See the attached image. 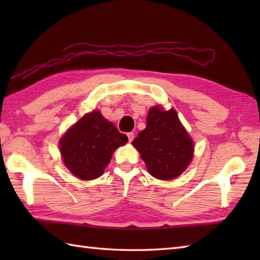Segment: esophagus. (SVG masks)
<instances>
[{
    "instance_id": "1",
    "label": "esophagus",
    "mask_w": 260,
    "mask_h": 260,
    "mask_svg": "<svg viewBox=\"0 0 260 260\" xmlns=\"http://www.w3.org/2000/svg\"><path fill=\"white\" fill-rule=\"evenodd\" d=\"M127 137H128V141L132 142L134 140V133H132V132L131 133H127Z\"/></svg>"
}]
</instances>
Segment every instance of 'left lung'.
Returning <instances> with one entry per match:
<instances>
[{
  "label": "left lung",
  "mask_w": 260,
  "mask_h": 260,
  "mask_svg": "<svg viewBox=\"0 0 260 260\" xmlns=\"http://www.w3.org/2000/svg\"><path fill=\"white\" fill-rule=\"evenodd\" d=\"M132 144L140 152L146 169L158 180H173L192 161L194 145L175 109L154 106L148 110L146 127Z\"/></svg>",
  "instance_id": "left-lung-1"
}]
</instances>
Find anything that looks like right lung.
Masks as SVG:
<instances>
[{
  "mask_svg": "<svg viewBox=\"0 0 260 260\" xmlns=\"http://www.w3.org/2000/svg\"><path fill=\"white\" fill-rule=\"evenodd\" d=\"M128 139L105 119L99 110L85 114L59 141L63 163L81 180L97 179L104 173L113 153Z\"/></svg>",
  "mask_w": 260,
  "mask_h": 260,
  "instance_id": "obj_1",
  "label": "right lung"
}]
</instances>
